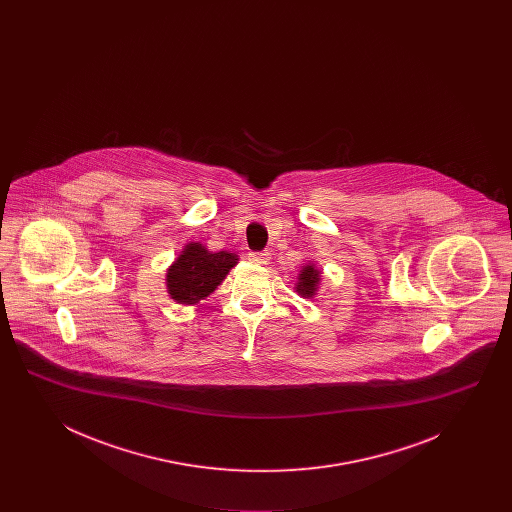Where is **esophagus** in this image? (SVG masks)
Here are the masks:
<instances>
[{
	"label": "esophagus",
	"instance_id": "1",
	"mask_svg": "<svg viewBox=\"0 0 512 512\" xmlns=\"http://www.w3.org/2000/svg\"><path fill=\"white\" fill-rule=\"evenodd\" d=\"M247 257H249L251 263H255L259 267H265V265H268V261H270V253H267V251H263V253H249Z\"/></svg>",
	"mask_w": 512,
	"mask_h": 512
}]
</instances>
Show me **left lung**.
I'll list each match as a JSON object with an SVG mask.
<instances>
[{
	"instance_id": "1",
	"label": "left lung",
	"mask_w": 512,
	"mask_h": 512,
	"mask_svg": "<svg viewBox=\"0 0 512 512\" xmlns=\"http://www.w3.org/2000/svg\"><path fill=\"white\" fill-rule=\"evenodd\" d=\"M320 280H322V270L317 268L315 263H307V265L301 267L299 274H297L295 292L299 293L301 297H305V299H313V297H317Z\"/></svg>"
}]
</instances>
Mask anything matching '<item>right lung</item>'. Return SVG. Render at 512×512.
<instances>
[{
	"instance_id": "1",
	"label": "right lung",
	"mask_w": 512,
	"mask_h": 512,
	"mask_svg": "<svg viewBox=\"0 0 512 512\" xmlns=\"http://www.w3.org/2000/svg\"><path fill=\"white\" fill-rule=\"evenodd\" d=\"M238 255L230 251H209L201 242L184 245L167 268V293L178 305H197L207 299L238 265Z\"/></svg>"
}]
</instances>
